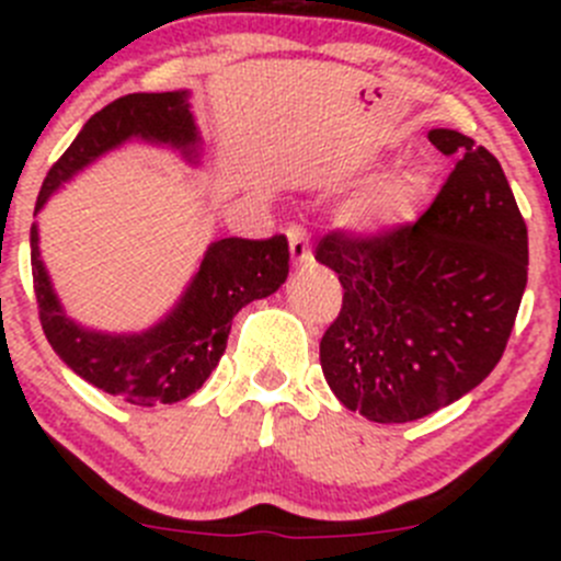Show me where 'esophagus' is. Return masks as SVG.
I'll use <instances>...</instances> for the list:
<instances>
[{
    "label": "esophagus",
    "mask_w": 561,
    "mask_h": 561,
    "mask_svg": "<svg viewBox=\"0 0 561 561\" xmlns=\"http://www.w3.org/2000/svg\"><path fill=\"white\" fill-rule=\"evenodd\" d=\"M287 241H290L293 263H312V247H309V236L301 225H290V228H287Z\"/></svg>",
    "instance_id": "esophagus-1"
}]
</instances>
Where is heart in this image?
I'll use <instances>...</instances> for the list:
<instances>
[{"instance_id":"heart-1","label":"heart","mask_w":561,"mask_h":561,"mask_svg":"<svg viewBox=\"0 0 561 561\" xmlns=\"http://www.w3.org/2000/svg\"><path fill=\"white\" fill-rule=\"evenodd\" d=\"M426 195V175L417 168L390 173L360 192L344 211V222L364 236H386L415 219Z\"/></svg>"}]
</instances>
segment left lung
I'll list each match as a JSON object with an SVG mask.
<instances>
[{"instance_id":"obj_1","label":"left lung","mask_w":561,"mask_h":561,"mask_svg":"<svg viewBox=\"0 0 561 561\" xmlns=\"http://www.w3.org/2000/svg\"><path fill=\"white\" fill-rule=\"evenodd\" d=\"M428 140L458 162L417 222L386 236L331 230L314 252L344 287L322 333V375L375 423L417 421L478 388L526 287V222L500 160L456 129Z\"/></svg>"}]
</instances>
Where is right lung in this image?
Here are the masks:
<instances>
[{
	"label": "right lung",
	"instance_id": "right-lung-1",
	"mask_svg": "<svg viewBox=\"0 0 561 561\" xmlns=\"http://www.w3.org/2000/svg\"><path fill=\"white\" fill-rule=\"evenodd\" d=\"M129 138L173 146L186 160H197L201 138L190 92L127 94L94 113L45 175L35 211L67 179ZM30 244L37 312L54 353L94 388L140 407L173 404L195 393L217 369L233 317L249 301L279 290L290 271L285 236L219 239L206 249L165 320L144 333H100L72 322L61 309L39 257L37 225H32Z\"/></svg>",
	"mask_w": 561,
	"mask_h": 561
}]
</instances>
